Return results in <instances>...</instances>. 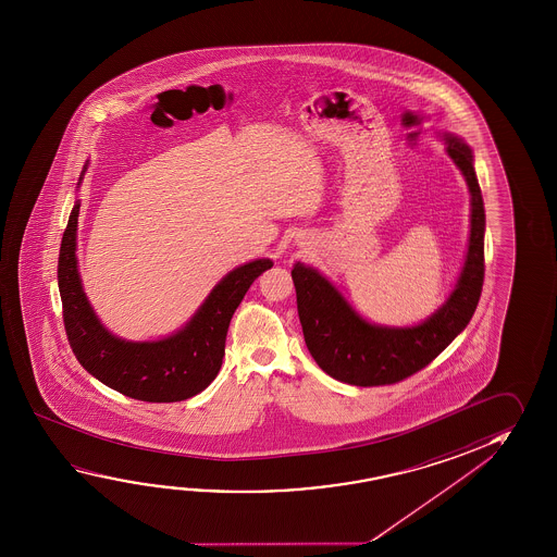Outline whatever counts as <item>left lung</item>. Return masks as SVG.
Here are the masks:
<instances>
[{"instance_id":"left-lung-1","label":"left lung","mask_w":557,"mask_h":557,"mask_svg":"<svg viewBox=\"0 0 557 557\" xmlns=\"http://www.w3.org/2000/svg\"><path fill=\"white\" fill-rule=\"evenodd\" d=\"M445 151L470 191V235L465 262L447 299L428 319L411 326L374 324L312 265L292 270L302 336L320 369L356 386L398 383L429 366L474 314L483 283L485 210L474 169V151L453 132H437Z\"/></svg>"}]
</instances>
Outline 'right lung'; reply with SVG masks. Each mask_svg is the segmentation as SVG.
I'll return each instance as SVG.
<instances>
[{
	"instance_id": "1",
	"label": "right lung",
	"mask_w": 557,
	"mask_h": 557,
	"mask_svg": "<svg viewBox=\"0 0 557 557\" xmlns=\"http://www.w3.org/2000/svg\"><path fill=\"white\" fill-rule=\"evenodd\" d=\"M87 169L89 161L83 164L77 190ZM79 206V200H75L58 258L65 332L77 361L97 381L136 400L181 401L206 391L220 373L233 312L256 277L274 262L256 258L233 268L173 334L139 342L126 339L102 324L83 289L75 255Z\"/></svg>"
}]
</instances>
